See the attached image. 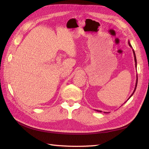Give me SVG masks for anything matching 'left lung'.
Returning a JSON list of instances; mask_svg holds the SVG:
<instances>
[{
  "mask_svg": "<svg viewBox=\"0 0 149 149\" xmlns=\"http://www.w3.org/2000/svg\"><path fill=\"white\" fill-rule=\"evenodd\" d=\"M128 44H129L130 47H131L132 48V47L131 44H130V41H128ZM133 55H134V59H135V67H136V56H135V51H134V50H133ZM137 83H138V76L136 75V84H135V89H134V91H133V93L131 95H130V97L128 98V99L127 100H128L130 99V97H132V96L133 95L134 92H135L136 88V86H137ZM125 103H124V104H125ZM97 112H102V111H99V110H97ZM104 113H109V112H104Z\"/></svg>",
  "mask_w": 149,
  "mask_h": 149,
  "instance_id": "left-lung-1",
  "label": "left lung"
}]
</instances>
